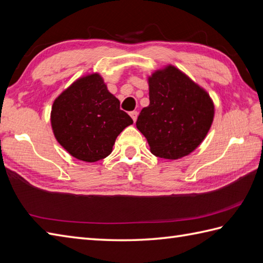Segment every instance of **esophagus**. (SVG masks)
Here are the masks:
<instances>
[{"instance_id": "obj_1", "label": "esophagus", "mask_w": 263, "mask_h": 263, "mask_svg": "<svg viewBox=\"0 0 263 263\" xmlns=\"http://www.w3.org/2000/svg\"><path fill=\"white\" fill-rule=\"evenodd\" d=\"M130 117L132 118L133 122H136V121H137V118H138V112H137V111H132V112H130Z\"/></svg>"}]
</instances>
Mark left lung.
I'll return each mask as SVG.
<instances>
[{
	"mask_svg": "<svg viewBox=\"0 0 263 263\" xmlns=\"http://www.w3.org/2000/svg\"><path fill=\"white\" fill-rule=\"evenodd\" d=\"M148 83L150 104L138 117V130L156 157L176 160L188 156L211 129V96L173 65L156 70Z\"/></svg>",
	"mask_w": 263,
	"mask_h": 263,
	"instance_id": "obj_1",
	"label": "left lung"
}]
</instances>
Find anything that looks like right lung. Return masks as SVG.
Listing matches in <instances>:
<instances>
[{
    "instance_id": "add662e5",
    "label": "right lung",
    "mask_w": 263,
    "mask_h": 263,
    "mask_svg": "<svg viewBox=\"0 0 263 263\" xmlns=\"http://www.w3.org/2000/svg\"><path fill=\"white\" fill-rule=\"evenodd\" d=\"M50 120L59 144L86 162L106 158L119 134L133 123L97 72L78 78L53 101Z\"/></svg>"
}]
</instances>
